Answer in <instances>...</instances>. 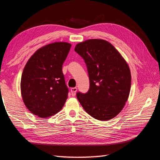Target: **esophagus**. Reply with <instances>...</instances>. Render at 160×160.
Segmentation results:
<instances>
[{"label":"esophagus","instance_id":"1","mask_svg":"<svg viewBox=\"0 0 160 160\" xmlns=\"http://www.w3.org/2000/svg\"><path fill=\"white\" fill-rule=\"evenodd\" d=\"M77 91V88H72L71 89V95L72 96H75L76 95V92Z\"/></svg>","mask_w":160,"mask_h":160}]
</instances>
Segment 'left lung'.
<instances>
[{"instance_id":"obj_1","label":"left lung","mask_w":160,"mask_h":160,"mask_svg":"<svg viewBox=\"0 0 160 160\" xmlns=\"http://www.w3.org/2000/svg\"><path fill=\"white\" fill-rule=\"evenodd\" d=\"M75 51L83 59L89 79L88 91L77 92V99L96 119L115 118L129 95L132 77L126 61L111 43L102 39L78 43Z\"/></svg>"}]
</instances>
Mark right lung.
<instances>
[{"mask_svg":"<svg viewBox=\"0 0 160 160\" xmlns=\"http://www.w3.org/2000/svg\"><path fill=\"white\" fill-rule=\"evenodd\" d=\"M71 45L53 42L37 50L24 68L21 82L22 99L32 113L45 118L63 107L69 93L62 67Z\"/></svg>","mask_w":160,"mask_h":160,"instance_id":"1","label":"right lung"}]
</instances>
